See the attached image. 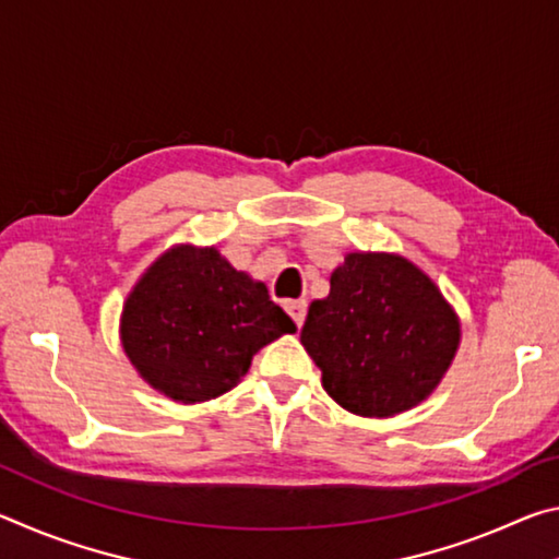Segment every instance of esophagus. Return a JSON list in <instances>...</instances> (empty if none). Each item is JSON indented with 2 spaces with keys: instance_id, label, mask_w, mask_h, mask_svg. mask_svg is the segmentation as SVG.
I'll use <instances>...</instances> for the list:
<instances>
[{
  "instance_id": "esophagus-1",
  "label": "esophagus",
  "mask_w": 559,
  "mask_h": 559,
  "mask_svg": "<svg viewBox=\"0 0 559 559\" xmlns=\"http://www.w3.org/2000/svg\"><path fill=\"white\" fill-rule=\"evenodd\" d=\"M306 310H308L306 300H288L286 302V313L290 316L293 323H296V328H300L302 320H306Z\"/></svg>"
}]
</instances>
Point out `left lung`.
<instances>
[{
	"instance_id": "1",
	"label": "left lung",
	"mask_w": 559,
	"mask_h": 559,
	"mask_svg": "<svg viewBox=\"0 0 559 559\" xmlns=\"http://www.w3.org/2000/svg\"><path fill=\"white\" fill-rule=\"evenodd\" d=\"M300 343L340 406L392 416L439 384L459 347V320L414 263L347 253L330 276V296L310 302Z\"/></svg>"
}]
</instances>
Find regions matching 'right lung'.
<instances>
[{
    "mask_svg": "<svg viewBox=\"0 0 559 559\" xmlns=\"http://www.w3.org/2000/svg\"><path fill=\"white\" fill-rule=\"evenodd\" d=\"M120 333L130 362L155 390L206 402L229 392L251 357L296 325L263 283L214 249L177 246L130 293Z\"/></svg>",
    "mask_w": 559,
    "mask_h": 559,
    "instance_id": "1",
    "label": "right lung"
}]
</instances>
